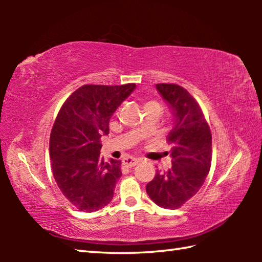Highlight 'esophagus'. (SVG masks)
Returning <instances> with one entry per match:
<instances>
[{"mask_svg": "<svg viewBox=\"0 0 262 262\" xmlns=\"http://www.w3.org/2000/svg\"><path fill=\"white\" fill-rule=\"evenodd\" d=\"M137 163H139V161H137L136 158H133V157H127V158H123L122 159V165L123 166H127V167L135 166Z\"/></svg>", "mask_w": 262, "mask_h": 262, "instance_id": "obj_1", "label": "esophagus"}]
</instances>
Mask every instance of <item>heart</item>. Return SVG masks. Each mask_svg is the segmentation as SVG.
I'll use <instances>...</instances> for the list:
<instances>
[{
    "label": "heart",
    "mask_w": 262,
    "mask_h": 262,
    "mask_svg": "<svg viewBox=\"0 0 262 262\" xmlns=\"http://www.w3.org/2000/svg\"><path fill=\"white\" fill-rule=\"evenodd\" d=\"M150 104H152V105H158V104L156 103V101H148V103L145 104V105H150Z\"/></svg>",
    "instance_id": "1"
}]
</instances>
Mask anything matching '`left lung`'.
<instances>
[{
    "label": "left lung",
    "mask_w": 262,
    "mask_h": 262,
    "mask_svg": "<svg viewBox=\"0 0 262 262\" xmlns=\"http://www.w3.org/2000/svg\"><path fill=\"white\" fill-rule=\"evenodd\" d=\"M172 110L174 126L167 135L172 166L147 184L149 198L165 209H178L199 192L211 165V132L200 105L178 84H156ZM168 154V152H166Z\"/></svg>",
    "instance_id": "1"
}]
</instances>
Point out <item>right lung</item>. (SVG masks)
I'll use <instances>...</instances> for the list:
<instances>
[{"mask_svg":"<svg viewBox=\"0 0 262 262\" xmlns=\"http://www.w3.org/2000/svg\"><path fill=\"white\" fill-rule=\"evenodd\" d=\"M135 86L85 84L57 113L50 137L52 172L61 193L78 210L94 212L112 201L121 161H100V137L108 134L111 117Z\"/></svg>","mask_w":262,"mask_h":262,"instance_id":"1","label":"right lung"}]
</instances>
